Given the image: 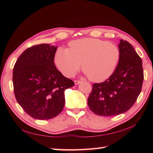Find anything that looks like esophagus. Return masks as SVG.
Instances as JSON below:
<instances>
[{"label":"esophagus","mask_w":153,"mask_h":153,"mask_svg":"<svg viewBox=\"0 0 153 153\" xmlns=\"http://www.w3.org/2000/svg\"><path fill=\"white\" fill-rule=\"evenodd\" d=\"M74 82H75V84H78L81 82V81H80V80H75Z\"/></svg>","instance_id":"esophagus-1"}]
</instances>
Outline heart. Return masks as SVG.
I'll return each instance as SVG.
<instances>
[{
    "label": "heart",
    "mask_w": 153,
    "mask_h": 153,
    "mask_svg": "<svg viewBox=\"0 0 153 153\" xmlns=\"http://www.w3.org/2000/svg\"><path fill=\"white\" fill-rule=\"evenodd\" d=\"M117 45L97 38H82L69 43V48H59L55 55L56 67L64 76L72 77L82 66L92 82L109 78L120 59Z\"/></svg>",
    "instance_id": "b5f03b06"
}]
</instances>
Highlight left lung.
Instances as JSON below:
<instances>
[{
    "label": "left lung",
    "instance_id": "left-lung-1",
    "mask_svg": "<svg viewBox=\"0 0 153 153\" xmlns=\"http://www.w3.org/2000/svg\"><path fill=\"white\" fill-rule=\"evenodd\" d=\"M120 59L115 71L105 82L92 84L88 105L96 115L111 117L128 111L141 92L144 79L142 62L126 40L119 45Z\"/></svg>",
    "mask_w": 153,
    "mask_h": 153
}]
</instances>
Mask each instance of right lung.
I'll use <instances>...</instances> for the list:
<instances>
[{"instance_id": "right-lung-1", "label": "right lung", "mask_w": 153, "mask_h": 153, "mask_svg": "<svg viewBox=\"0 0 153 153\" xmlns=\"http://www.w3.org/2000/svg\"><path fill=\"white\" fill-rule=\"evenodd\" d=\"M56 46L40 44L27 48L15 63L13 84L15 98L25 113L36 120H46L61 113L64 92L74 86L54 63Z\"/></svg>"}]
</instances>
